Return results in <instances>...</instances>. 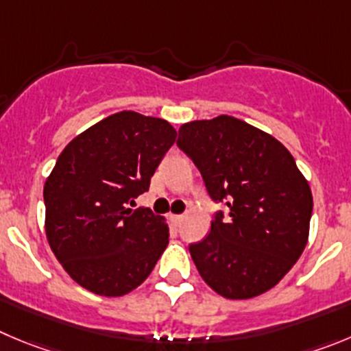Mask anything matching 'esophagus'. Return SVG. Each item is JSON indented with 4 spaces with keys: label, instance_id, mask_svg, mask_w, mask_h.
<instances>
[{
    "label": "esophagus",
    "instance_id": "1",
    "mask_svg": "<svg viewBox=\"0 0 351 351\" xmlns=\"http://www.w3.org/2000/svg\"><path fill=\"white\" fill-rule=\"evenodd\" d=\"M169 220H171L175 225H180L183 220V215H169Z\"/></svg>",
    "mask_w": 351,
    "mask_h": 351
}]
</instances>
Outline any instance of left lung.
Instances as JSON below:
<instances>
[{"mask_svg": "<svg viewBox=\"0 0 351 351\" xmlns=\"http://www.w3.org/2000/svg\"><path fill=\"white\" fill-rule=\"evenodd\" d=\"M176 145L201 171L216 211L211 230L189 245L204 282L228 300L271 289L308 241L313 199L289 150L274 136L232 116L192 121Z\"/></svg>", "mask_w": 351, "mask_h": 351, "instance_id": "8db88e82", "label": "left lung"}]
</instances>
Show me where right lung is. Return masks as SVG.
<instances>
[{"label":"right lung","instance_id":"add662e5","mask_svg":"<svg viewBox=\"0 0 351 351\" xmlns=\"http://www.w3.org/2000/svg\"><path fill=\"white\" fill-rule=\"evenodd\" d=\"M175 138L168 121L123 110L88 128L58 156L43 191L45 227L57 260L84 289L123 296L165 253V218L126 204L149 191Z\"/></svg>","mask_w":351,"mask_h":351}]
</instances>
